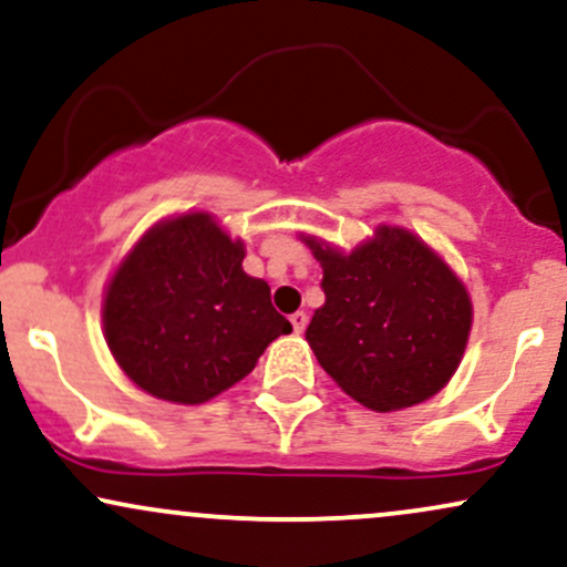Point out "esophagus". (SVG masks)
Instances as JSON below:
<instances>
[{
	"label": "esophagus",
	"instance_id": "1",
	"mask_svg": "<svg viewBox=\"0 0 567 567\" xmlns=\"http://www.w3.org/2000/svg\"><path fill=\"white\" fill-rule=\"evenodd\" d=\"M291 326H295V334H302V331L308 329V312L297 310L295 316H291Z\"/></svg>",
	"mask_w": 567,
	"mask_h": 567
}]
</instances>
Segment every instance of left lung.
I'll return each instance as SVG.
<instances>
[{"label": "left lung", "instance_id": "8db88e82", "mask_svg": "<svg viewBox=\"0 0 567 567\" xmlns=\"http://www.w3.org/2000/svg\"><path fill=\"white\" fill-rule=\"evenodd\" d=\"M323 268V308L305 339L334 382L371 411L435 395L467 348V289L430 246L401 228L339 255L305 238Z\"/></svg>", "mask_w": 567, "mask_h": 567}]
</instances>
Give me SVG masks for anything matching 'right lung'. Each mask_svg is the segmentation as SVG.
Listing matches in <instances>:
<instances>
[{
    "instance_id": "add662e5",
    "label": "right lung",
    "mask_w": 567,
    "mask_h": 567,
    "mask_svg": "<svg viewBox=\"0 0 567 567\" xmlns=\"http://www.w3.org/2000/svg\"><path fill=\"white\" fill-rule=\"evenodd\" d=\"M244 244L204 212L140 238L105 291L103 326L124 374L172 403H204L255 369L291 323L246 276Z\"/></svg>"
}]
</instances>
